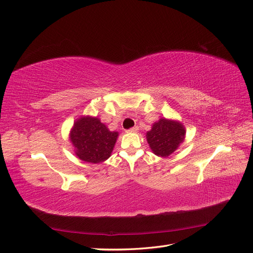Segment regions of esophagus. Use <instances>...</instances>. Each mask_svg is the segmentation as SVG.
I'll return each instance as SVG.
<instances>
[{"label": "esophagus", "instance_id": "obj_1", "mask_svg": "<svg viewBox=\"0 0 253 253\" xmlns=\"http://www.w3.org/2000/svg\"><path fill=\"white\" fill-rule=\"evenodd\" d=\"M138 131H139V127H138V126H134V127H132V128L127 129L126 133H137Z\"/></svg>", "mask_w": 253, "mask_h": 253}]
</instances>
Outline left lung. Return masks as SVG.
I'll return each instance as SVG.
<instances>
[{"instance_id": "obj_1", "label": "left lung", "mask_w": 253, "mask_h": 253, "mask_svg": "<svg viewBox=\"0 0 253 253\" xmlns=\"http://www.w3.org/2000/svg\"><path fill=\"white\" fill-rule=\"evenodd\" d=\"M147 140L150 149L159 157H168L179 148L185 141L186 127L180 121L160 118L154 122L147 132Z\"/></svg>"}]
</instances>
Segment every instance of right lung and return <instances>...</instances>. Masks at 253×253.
Listing matches in <instances>:
<instances>
[{
  "mask_svg": "<svg viewBox=\"0 0 253 253\" xmlns=\"http://www.w3.org/2000/svg\"><path fill=\"white\" fill-rule=\"evenodd\" d=\"M118 136V132L110 131L98 117L83 115L75 120L70 141L79 159L89 164H100L112 155Z\"/></svg>",
  "mask_w": 253,
  "mask_h": 253,
  "instance_id": "right-lung-1",
  "label": "right lung"
}]
</instances>
